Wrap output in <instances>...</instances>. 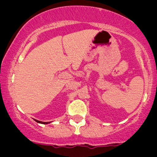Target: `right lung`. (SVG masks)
Here are the masks:
<instances>
[{"label":"right lung","instance_id":"1","mask_svg":"<svg viewBox=\"0 0 157 157\" xmlns=\"http://www.w3.org/2000/svg\"><path fill=\"white\" fill-rule=\"evenodd\" d=\"M35 121H36V122H38V123H40V124H48V123H50V122H44V121H38V120H36V119H34Z\"/></svg>","mask_w":157,"mask_h":157}]
</instances>
